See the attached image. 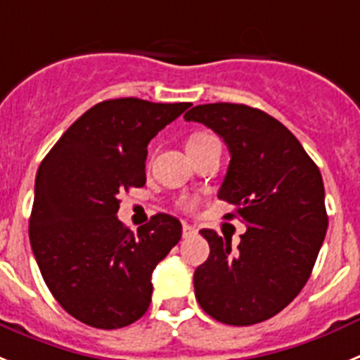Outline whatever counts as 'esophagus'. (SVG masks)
Instances as JSON below:
<instances>
[{
	"mask_svg": "<svg viewBox=\"0 0 360 360\" xmlns=\"http://www.w3.org/2000/svg\"><path fill=\"white\" fill-rule=\"evenodd\" d=\"M195 233H198V228L192 226V224H188V223L183 224V237H192V236H195Z\"/></svg>",
	"mask_w": 360,
	"mask_h": 360,
	"instance_id": "esophagus-1",
	"label": "esophagus"
}]
</instances>
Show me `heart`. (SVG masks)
I'll return each instance as SVG.
<instances>
[{"mask_svg": "<svg viewBox=\"0 0 360 360\" xmlns=\"http://www.w3.org/2000/svg\"><path fill=\"white\" fill-rule=\"evenodd\" d=\"M212 139H215V137L210 136V134H195V136L190 137L188 146H199V145H202V143L212 141ZM195 205H198V201H195V199H186V201L183 202V206L186 208V210H193V208H195Z\"/></svg>", "mask_w": 360, "mask_h": 360, "instance_id": "obj_1", "label": "heart"}]
</instances>
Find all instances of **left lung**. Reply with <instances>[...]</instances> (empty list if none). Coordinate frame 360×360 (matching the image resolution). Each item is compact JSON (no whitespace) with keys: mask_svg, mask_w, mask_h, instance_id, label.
I'll return each mask as SVG.
<instances>
[{"mask_svg":"<svg viewBox=\"0 0 360 360\" xmlns=\"http://www.w3.org/2000/svg\"><path fill=\"white\" fill-rule=\"evenodd\" d=\"M223 137L230 165L217 198L236 206L246 232L232 239L201 230L210 255L193 274L195 299L215 321H266L310 279L328 228L323 176L297 137L266 112L236 103L198 105L184 114Z\"/></svg>","mask_w":360,"mask_h":360,"instance_id":"left-lung-1","label":"left lung"}]
</instances>
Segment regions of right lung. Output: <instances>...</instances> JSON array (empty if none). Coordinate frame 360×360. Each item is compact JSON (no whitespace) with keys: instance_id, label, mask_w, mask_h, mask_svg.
<instances>
[{"instance_id":"add662e5","label":"right lung","mask_w":360,"mask_h":360,"mask_svg":"<svg viewBox=\"0 0 360 360\" xmlns=\"http://www.w3.org/2000/svg\"><path fill=\"white\" fill-rule=\"evenodd\" d=\"M190 103L108 99L81 115L39 165L29 221L34 257L56 301L81 323L115 330L152 301V271L179 243L183 226L152 215L130 232L120 193L146 183L148 143Z\"/></svg>"}]
</instances>
